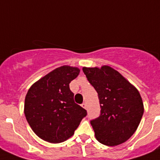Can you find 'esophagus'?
Returning <instances> with one entry per match:
<instances>
[{"label": "esophagus", "instance_id": "esophagus-1", "mask_svg": "<svg viewBox=\"0 0 160 160\" xmlns=\"http://www.w3.org/2000/svg\"><path fill=\"white\" fill-rule=\"evenodd\" d=\"M81 106L82 107H83V108H84V109H87V104H86V103H83V104H82V105H81Z\"/></svg>", "mask_w": 160, "mask_h": 160}]
</instances>
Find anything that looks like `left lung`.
I'll use <instances>...</instances> for the list:
<instances>
[{"label":"left lung","instance_id":"8db88e82","mask_svg":"<svg viewBox=\"0 0 160 160\" xmlns=\"http://www.w3.org/2000/svg\"><path fill=\"white\" fill-rule=\"evenodd\" d=\"M98 93L101 114L91 120L96 138L109 147L125 142L138 128L144 107L138 89L109 66L83 68Z\"/></svg>","mask_w":160,"mask_h":160}]
</instances>
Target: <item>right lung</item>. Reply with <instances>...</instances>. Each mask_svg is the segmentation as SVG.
Masks as SVG:
<instances>
[{
  "label": "right lung",
  "instance_id": "1",
  "mask_svg": "<svg viewBox=\"0 0 160 160\" xmlns=\"http://www.w3.org/2000/svg\"><path fill=\"white\" fill-rule=\"evenodd\" d=\"M80 69L57 68L35 82L25 98L24 113L33 131L44 141L59 143L74 134L87 111L75 103L69 84Z\"/></svg>",
  "mask_w": 160,
  "mask_h": 160
}]
</instances>
